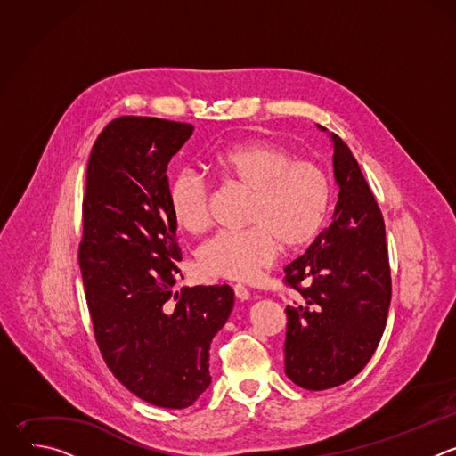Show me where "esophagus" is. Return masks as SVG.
<instances>
[{"mask_svg": "<svg viewBox=\"0 0 456 456\" xmlns=\"http://www.w3.org/2000/svg\"><path fill=\"white\" fill-rule=\"evenodd\" d=\"M232 289H234V296H236L240 301H247V299L250 297V292H248L243 285L236 283V285H232Z\"/></svg>", "mask_w": 456, "mask_h": 456, "instance_id": "obj_1", "label": "esophagus"}]
</instances>
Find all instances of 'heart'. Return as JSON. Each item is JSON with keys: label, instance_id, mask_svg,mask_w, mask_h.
Masks as SVG:
<instances>
[{"label": "heart", "instance_id": "1", "mask_svg": "<svg viewBox=\"0 0 456 456\" xmlns=\"http://www.w3.org/2000/svg\"><path fill=\"white\" fill-rule=\"evenodd\" d=\"M213 169L229 185L250 192V200L247 229L218 232L200 247V267L211 276L250 281L274 264L281 245L303 248L329 218V173L280 144L252 141L225 148L215 155ZM169 206L176 225L191 234L211 225V189L199 173L182 171L173 178Z\"/></svg>", "mask_w": 456, "mask_h": 456}]
</instances>
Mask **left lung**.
<instances>
[{
	"label": "left lung",
	"mask_w": 456,
	"mask_h": 456,
	"mask_svg": "<svg viewBox=\"0 0 456 456\" xmlns=\"http://www.w3.org/2000/svg\"><path fill=\"white\" fill-rule=\"evenodd\" d=\"M334 141L339 200L334 220L285 267V371L312 392L355 377L382 338L392 299V271L380 209L350 148Z\"/></svg>",
	"instance_id": "1"
}]
</instances>
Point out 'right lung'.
<instances>
[{"instance_id": "obj_1", "label": "right lung", "mask_w": 456, "mask_h": 456, "mask_svg": "<svg viewBox=\"0 0 456 456\" xmlns=\"http://www.w3.org/2000/svg\"><path fill=\"white\" fill-rule=\"evenodd\" d=\"M192 132L157 117L113 118L92 148L83 197L79 265L101 355L129 392L169 410L209 387L211 341L234 303L225 283L173 292L182 250L167 164Z\"/></svg>"}]
</instances>
